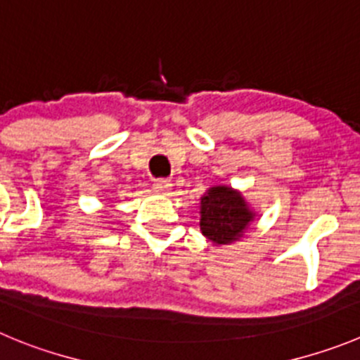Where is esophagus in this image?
Instances as JSON below:
<instances>
[{"instance_id": "1", "label": "esophagus", "mask_w": 360, "mask_h": 360, "mask_svg": "<svg viewBox=\"0 0 360 360\" xmlns=\"http://www.w3.org/2000/svg\"><path fill=\"white\" fill-rule=\"evenodd\" d=\"M172 188V181L167 179V177H160V179L154 181V190L161 191V193H167Z\"/></svg>"}]
</instances>
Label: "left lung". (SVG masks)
Returning a JSON list of instances; mask_svg holds the SVG:
<instances>
[{
	"mask_svg": "<svg viewBox=\"0 0 360 360\" xmlns=\"http://www.w3.org/2000/svg\"><path fill=\"white\" fill-rule=\"evenodd\" d=\"M254 218L241 193L227 186H214L200 199V231L213 243L238 240Z\"/></svg>",
	"mask_w": 360,
	"mask_h": 360,
	"instance_id": "left-lung-1",
	"label": "left lung"
}]
</instances>
